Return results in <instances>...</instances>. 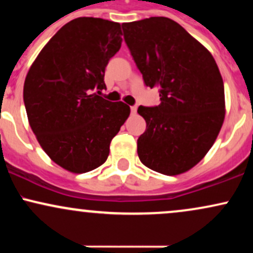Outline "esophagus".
I'll return each mask as SVG.
<instances>
[{
  "label": "esophagus",
  "mask_w": 253,
  "mask_h": 253,
  "mask_svg": "<svg viewBox=\"0 0 253 253\" xmlns=\"http://www.w3.org/2000/svg\"><path fill=\"white\" fill-rule=\"evenodd\" d=\"M130 113H132V114H135V113H136V106L130 107Z\"/></svg>",
  "instance_id": "esophagus-1"
}]
</instances>
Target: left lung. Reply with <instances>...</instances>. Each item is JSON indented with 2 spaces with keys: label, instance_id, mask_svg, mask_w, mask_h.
<instances>
[{
  "label": "left lung",
  "instance_id": "8db88e82",
  "mask_svg": "<svg viewBox=\"0 0 253 253\" xmlns=\"http://www.w3.org/2000/svg\"><path fill=\"white\" fill-rule=\"evenodd\" d=\"M124 38L161 104L138 108L146 130L138 156L149 169L175 176L195 167L213 146L225 119L222 77L211 52L164 16L123 24Z\"/></svg>",
  "mask_w": 253,
  "mask_h": 253
}]
</instances>
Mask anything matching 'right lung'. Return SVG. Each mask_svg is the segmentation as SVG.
<instances>
[{
  "label": "right lung",
  "instance_id": "obj_1",
  "mask_svg": "<svg viewBox=\"0 0 253 253\" xmlns=\"http://www.w3.org/2000/svg\"><path fill=\"white\" fill-rule=\"evenodd\" d=\"M121 34L118 22L72 20L43 46L26 76L24 102L31 128L46 155L70 172L102 165L110 141L129 117L126 103L97 95L106 88L104 70L120 50Z\"/></svg>",
  "mask_w": 253,
  "mask_h": 253
}]
</instances>
